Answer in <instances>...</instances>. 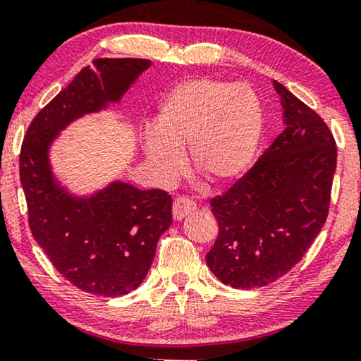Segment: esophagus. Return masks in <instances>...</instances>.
Segmentation results:
<instances>
[{
    "label": "esophagus",
    "instance_id": "esophagus-1",
    "mask_svg": "<svg viewBox=\"0 0 361 361\" xmlns=\"http://www.w3.org/2000/svg\"><path fill=\"white\" fill-rule=\"evenodd\" d=\"M195 210H197L195 202L187 199V197H177L174 204H172V216H174V220H182L184 216L190 215L192 212Z\"/></svg>",
    "mask_w": 361,
    "mask_h": 361
}]
</instances>
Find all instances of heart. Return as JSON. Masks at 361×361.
<instances>
[{
	"label": "heart",
	"instance_id": "heart-1",
	"mask_svg": "<svg viewBox=\"0 0 361 361\" xmlns=\"http://www.w3.org/2000/svg\"><path fill=\"white\" fill-rule=\"evenodd\" d=\"M156 131L145 151L162 174L179 172L180 149L209 185L238 180L253 164L264 135V106L253 88L215 77L185 78L162 97Z\"/></svg>",
	"mask_w": 361,
	"mask_h": 361
}]
</instances>
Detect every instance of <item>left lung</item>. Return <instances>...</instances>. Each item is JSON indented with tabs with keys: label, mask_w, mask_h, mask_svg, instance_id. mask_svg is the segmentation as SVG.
Listing matches in <instances>:
<instances>
[{
	"label": "left lung",
	"mask_w": 361,
	"mask_h": 361,
	"mask_svg": "<svg viewBox=\"0 0 361 361\" xmlns=\"http://www.w3.org/2000/svg\"><path fill=\"white\" fill-rule=\"evenodd\" d=\"M283 133L228 190L210 200L219 236L205 259L236 289L268 286L302 259L330 209L337 146L319 113L274 82Z\"/></svg>",
	"instance_id": "left-lung-1"
}]
</instances>
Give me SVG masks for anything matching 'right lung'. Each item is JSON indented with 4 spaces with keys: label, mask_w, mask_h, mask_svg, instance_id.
<instances>
[{
    "label": "right lung",
    "mask_w": 361,
    "mask_h": 361,
    "mask_svg": "<svg viewBox=\"0 0 361 361\" xmlns=\"http://www.w3.org/2000/svg\"><path fill=\"white\" fill-rule=\"evenodd\" d=\"M151 66L146 59H95L34 116L19 152V177L34 240L63 278L85 293L116 298L146 278L159 236L172 224L166 190L115 182L73 199L54 180L49 145L75 118L120 102Z\"/></svg>",
    "instance_id": "obj_1"
}]
</instances>
